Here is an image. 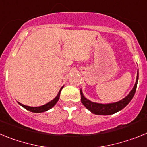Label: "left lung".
<instances>
[{
  "mask_svg": "<svg viewBox=\"0 0 147 147\" xmlns=\"http://www.w3.org/2000/svg\"><path fill=\"white\" fill-rule=\"evenodd\" d=\"M138 80V71L137 79H136L134 88H132L131 92L127 97H125V98L118 102L111 104H98L92 102L90 100L85 98V96H83L82 90H80L81 102L83 105H85V107L88 110H89L90 112L96 114V115H111V114L119 112V110H122L124 107H125L129 103L131 100L132 99V98L134 96L135 93H136V88H137Z\"/></svg>",
  "mask_w": 147,
  "mask_h": 147,
  "instance_id": "left-lung-1",
  "label": "left lung"
}]
</instances>
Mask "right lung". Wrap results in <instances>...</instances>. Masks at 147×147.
<instances>
[{
  "label": "right lung",
  "mask_w": 147,
  "mask_h": 147,
  "mask_svg": "<svg viewBox=\"0 0 147 147\" xmlns=\"http://www.w3.org/2000/svg\"><path fill=\"white\" fill-rule=\"evenodd\" d=\"M62 88H63V87H62V88L60 89L59 93H58L57 96H56L52 101H51V102H49V103L45 104V105H42V106H40V107H29V106H26V105H24L21 103H19V102H18V103L20 104L22 107H23L25 109H26V110H29V111H31V112H33V113L45 112V111H46V110H49V109H51V107H54V105L57 104V102H58V100H59V95H60L61 90L62 89Z\"/></svg>",
  "instance_id": "obj_1"
}]
</instances>
